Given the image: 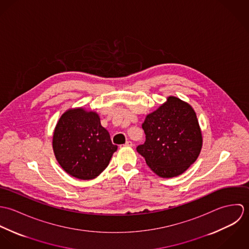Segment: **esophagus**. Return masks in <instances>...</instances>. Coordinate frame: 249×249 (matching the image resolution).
I'll use <instances>...</instances> for the list:
<instances>
[{"label":"esophagus","instance_id":"obj_1","mask_svg":"<svg viewBox=\"0 0 249 249\" xmlns=\"http://www.w3.org/2000/svg\"><path fill=\"white\" fill-rule=\"evenodd\" d=\"M132 142L131 141H126V142L124 143V146H132Z\"/></svg>","mask_w":249,"mask_h":249}]
</instances>
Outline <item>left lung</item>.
Segmentation results:
<instances>
[{
    "label": "left lung",
    "mask_w": 249,
    "mask_h": 249,
    "mask_svg": "<svg viewBox=\"0 0 249 249\" xmlns=\"http://www.w3.org/2000/svg\"><path fill=\"white\" fill-rule=\"evenodd\" d=\"M142 127L145 142L137 146V151L160 178L180 176L197 159L202 134L196 114L189 104L169 97L145 117Z\"/></svg>",
    "instance_id": "8db88e82"
}]
</instances>
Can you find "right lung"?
<instances>
[{"mask_svg": "<svg viewBox=\"0 0 249 249\" xmlns=\"http://www.w3.org/2000/svg\"><path fill=\"white\" fill-rule=\"evenodd\" d=\"M53 148L68 175L89 180L106 170L118 146L102 126L99 114L79 107L67 110L60 117L53 131Z\"/></svg>", "mask_w": 249, "mask_h": 249, "instance_id": "1", "label": "right lung"}]
</instances>
